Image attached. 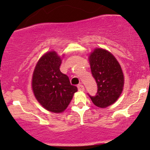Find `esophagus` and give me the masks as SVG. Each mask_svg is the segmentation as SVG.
Returning <instances> with one entry per match:
<instances>
[{
	"instance_id": "1",
	"label": "esophagus",
	"mask_w": 150,
	"mask_h": 150,
	"mask_svg": "<svg viewBox=\"0 0 150 150\" xmlns=\"http://www.w3.org/2000/svg\"><path fill=\"white\" fill-rule=\"evenodd\" d=\"M78 90L80 91H84V90H85L84 86H83V85H78Z\"/></svg>"
}]
</instances>
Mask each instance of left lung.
<instances>
[{
	"instance_id": "1",
	"label": "left lung",
	"mask_w": 150,
	"mask_h": 150,
	"mask_svg": "<svg viewBox=\"0 0 150 150\" xmlns=\"http://www.w3.org/2000/svg\"><path fill=\"white\" fill-rule=\"evenodd\" d=\"M92 75L98 86L97 93L91 100L99 108H106L117 100L123 91L124 78L115 57L107 50L96 48L89 56Z\"/></svg>"
}]
</instances>
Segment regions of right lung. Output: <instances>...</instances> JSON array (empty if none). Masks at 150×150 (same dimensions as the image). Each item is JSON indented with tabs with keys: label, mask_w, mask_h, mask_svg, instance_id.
Here are the masks:
<instances>
[{
	"label": "right lung",
	"mask_w": 150,
	"mask_h": 150,
	"mask_svg": "<svg viewBox=\"0 0 150 150\" xmlns=\"http://www.w3.org/2000/svg\"><path fill=\"white\" fill-rule=\"evenodd\" d=\"M61 63L56 52H47L39 59L32 76L31 86L36 99L45 109L54 113L63 112L78 91L67 75L59 70Z\"/></svg>",
	"instance_id": "1"
}]
</instances>
